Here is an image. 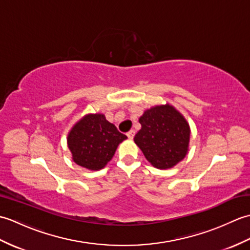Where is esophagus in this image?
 Returning <instances> with one entry per match:
<instances>
[{"label":"esophagus","instance_id":"esophagus-1","mask_svg":"<svg viewBox=\"0 0 250 250\" xmlns=\"http://www.w3.org/2000/svg\"><path fill=\"white\" fill-rule=\"evenodd\" d=\"M126 135H128V137L130 140H132L134 137V135H135V131L134 130H131V131H129L128 133H126Z\"/></svg>","mask_w":250,"mask_h":250}]
</instances>
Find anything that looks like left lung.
Returning <instances> with one entry per match:
<instances>
[{
  "mask_svg": "<svg viewBox=\"0 0 250 250\" xmlns=\"http://www.w3.org/2000/svg\"><path fill=\"white\" fill-rule=\"evenodd\" d=\"M139 121L142 129L134 136V142L151 166L171 168L187 155L190 126L172 105L153 106L144 111Z\"/></svg>",
  "mask_w": 250,
  "mask_h": 250,
  "instance_id": "1",
  "label": "left lung"
}]
</instances>
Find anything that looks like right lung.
Instances as JSON below:
<instances>
[{
    "label": "right lung",
    "mask_w": 250,
    "mask_h": 250,
    "mask_svg": "<svg viewBox=\"0 0 250 250\" xmlns=\"http://www.w3.org/2000/svg\"><path fill=\"white\" fill-rule=\"evenodd\" d=\"M125 139L103 114H88L68 132L67 146L76 164L99 171L111 160L117 147Z\"/></svg>",
    "instance_id": "1"
}]
</instances>
